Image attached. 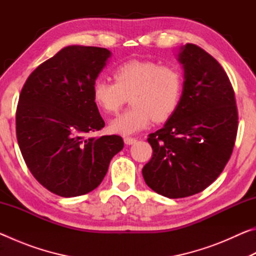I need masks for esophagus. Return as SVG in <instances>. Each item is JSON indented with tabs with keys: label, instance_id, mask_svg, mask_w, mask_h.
Instances as JSON below:
<instances>
[{
	"label": "esophagus",
	"instance_id": "esophagus-1",
	"mask_svg": "<svg viewBox=\"0 0 256 256\" xmlns=\"http://www.w3.org/2000/svg\"><path fill=\"white\" fill-rule=\"evenodd\" d=\"M136 141H138L136 138H132V136H125L124 138L125 144H134Z\"/></svg>",
	"mask_w": 256,
	"mask_h": 256
}]
</instances>
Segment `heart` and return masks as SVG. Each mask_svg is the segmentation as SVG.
<instances>
[{
	"label": "heart",
	"mask_w": 256,
	"mask_h": 256,
	"mask_svg": "<svg viewBox=\"0 0 256 256\" xmlns=\"http://www.w3.org/2000/svg\"><path fill=\"white\" fill-rule=\"evenodd\" d=\"M115 81L99 78L94 82L92 98L107 114H115L130 97L132 107L110 124L112 133L134 134L154 120L164 122L178 107L184 88L183 73L176 66L152 60H130L112 71Z\"/></svg>",
	"instance_id": "heart-1"
}]
</instances>
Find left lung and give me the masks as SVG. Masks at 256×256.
Listing matches in <instances>:
<instances>
[{
	"label": "left lung",
	"mask_w": 256,
	"mask_h": 256,
	"mask_svg": "<svg viewBox=\"0 0 256 256\" xmlns=\"http://www.w3.org/2000/svg\"><path fill=\"white\" fill-rule=\"evenodd\" d=\"M180 62L185 72L180 102L164 128L149 134L152 157L142 170L146 185L170 198L194 196L218 178L238 128L235 92L218 60L186 44Z\"/></svg>",
	"instance_id": "left-lung-1"
}]
</instances>
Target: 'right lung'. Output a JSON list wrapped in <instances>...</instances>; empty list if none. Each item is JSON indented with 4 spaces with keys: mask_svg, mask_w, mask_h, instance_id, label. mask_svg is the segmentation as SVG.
<instances>
[{
    "mask_svg": "<svg viewBox=\"0 0 256 256\" xmlns=\"http://www.w3.org/2000/svg\"><path fill=\"white\" fill-rule=\"evenodd\" d=\"M110 52L68 46L32 72L16 112V140L32 176L63 198L84 196L102 183L120 136L86 138L105 126L92 86Z\"/></svg>",
    "mask_w": 256,
    "mask_h": 256,
    "instance_id": "1",
    "label": "right lung"
}]
</instances>
